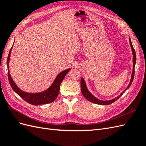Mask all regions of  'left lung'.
I'll return each mask as SVG.
<instances>
[{"label":"left lung","instance_id":"obj_1","mask_svg":"<svg viewBox=\"0 0 146 146\" xmlns=\"http://www.w3.org/2000/svg\"><path fill=\"white\" fill-rule=\"evenodd\" d=\"M129 41H130V44L131 48V50H132V53H133V72H132L131 74V80L130 82L129 85H128V86L127 87L126 89L123 91L122 93H121L120 95H119V96H117L116 98L115 99H113L112 100H107V101H104V100H99L98 99H97L96 98L92 95L91 92H89V91L88 90V88L86 87V85L85 83V80H84V79L83 78H81V82H80V85H81V91L82 92V94L83 95V96L85 97V98L91 102L94 103V104H99V105H109V104H111L112 103H113L114 102H115L116 100H117L119 98H120L121 96H122V95L124 93L125 91L129 89V87L130 86V85H131V83L133 80V78H134V75H135V66L136 64V53H135V50L134 49V48L133 47V45H132L131 42V39L129 38Z\"/></svg>","mask_w":146,"mask_h":146}]
</instances>
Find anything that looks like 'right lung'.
<instances>
[{"instance_id": "right-lung-1", "label": "right lung", "mask_w": 146, "mask_h": 146, "mask_svg": "<svg viewBox=\"0 0 146 146\" xmlns=\"http://www.w3.org/2000/svg\"><path fill=\"white\" fill-rule=\"evenodd\" d=\"M12 47L13 46L11 47V49L9 52L7 63L8 68V80H9L11 87L12 88L13 91L16 92V93L25 101L29 103L30 104H32L33 105L49 104L52 102H54L56 99L57 96H58L59 94L60 86L61 82L63 80L66 75L69 72L70 69H68L65 70H63L62 72H61L58 76H56L54 82L52 84V85L46 91L41 92H38V93H29V92H24L20 90L19 88L17 87L15 82L13 81L10 74L9 62Z\"/></svg>"}]
</instances>
